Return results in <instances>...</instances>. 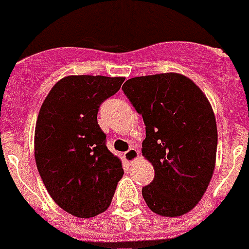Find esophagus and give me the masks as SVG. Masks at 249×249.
<instances>
[{"mask_svg":"<svg viewBox=\"0 0 249 249\" xmlns=\"http://www.w3.org/2000/svg\"><path fill=\"white\" fill-rule=\"evenodd\" d=\"M138 158H140V153H138V150L133 147L129 148V149L124 153V159H126L128 163H133V161H136Z\"/></svg>","mask_w":249,"mask_h":249,"instance_id":"1","label":"esophagus"}]
</instances>
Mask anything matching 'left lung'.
<instances>
[{
    "label": "left lung",
    "mask_w": 249,
    "mask_h": 249,
    "mask_svg": "<svg viewBox=\"0 0 249 249\" xmlns=\"http://www.w3.org/2000/svg\"><path fill=\"white\" fill-rule=\"evenodd\" d=\"M122 90L143 117V156L154 179L142 189L153 213L185 215L201 200L213 174L217 127L209 100L184 75L132 77Z\"/></svg>",
    "instance_id": "1"
}]
</instances>
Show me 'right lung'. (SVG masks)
I'll use <instances>...</instances> for the list:
<instances>
[{
	"instance_id": "right-lung-1",
	"label": "right lung",
	"mask_w": 249,
	"mask_h": 249,
	"mask_svg": "<svg viewBox=\"0 0 249 249\" xmlns=\"http://www.w3.org/2000/svg\"><path fill=\"white\" fill-rule=\"evenodd\" d=\"M124 77L71 75L53 86L40 107L34 157L52 199L64 211L89 218L106 211L122 163L106 147L97 123L100 105L120 90Z\"/></svg>"
}]
</instances>
